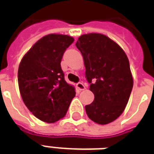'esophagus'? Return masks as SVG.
Listing matches in <instances>:
<instances>
[{
  "label": "esophagus",
  "instance_id": "esophagus-1",
  "mask_svg": "<svg viewBox=\"0 0 154 154\" xmlns=\"http://www.w3.org/2000/svg\"><path fill=\"white\" fill-rule=\"evenodd\" d=\"M77 88L79 89V90H81V91H82V90H84V89H85V86L84 84H83V83H82V82H78V83H77Z\"/></svg>",
  "mask_w": 154,
  "mask_h": 154
}]
</instances>
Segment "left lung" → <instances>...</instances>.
Segmentation results:
<instances>
[{
	"label": "left lung",
	"mask_w": 154,
	"mask_h": 154,
	"mask_svg": "<svg viewBox=\"0 0 154 154\" xmlns=\"http://www.w3.org/2000/svg\"><path fill=\"white\" fill-rule=\"evenodd\" d=\"M76 46L94 94V101L85 105L87 115L97 124H109L124 112L133 89L129 59L116 42L101 33L82 35Z\"/></svg>",
	"instance_id": "obj_1"
}]
</instances>
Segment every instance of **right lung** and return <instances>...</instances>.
<instances>
[{"label": "right lung", "instance_id": "right-lung-1", "mask_svg": "<svg viewBox=\"0 0 154 154\" xmlns=\"http://www.w3.org/2000/svg\"><path fill=\"white\" fill-rule=\"evenodd\" d=\"M73 42L68 35H46L21 59L20 95L29 110L42 122L53 123L63 118L75 97V88L65 82L60 67L63 54Z\"/></svg>", "mask_w": 154, "mask_h": 154}]
</instances>
